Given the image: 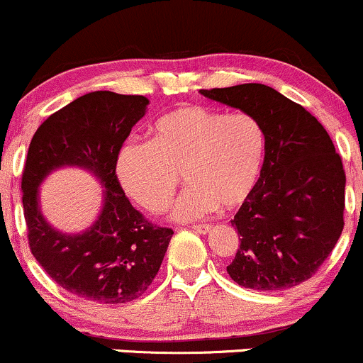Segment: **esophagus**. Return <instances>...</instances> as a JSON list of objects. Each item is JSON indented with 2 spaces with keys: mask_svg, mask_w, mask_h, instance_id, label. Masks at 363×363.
<instances>
[{
  "mask_svg": "<svg viewBox=\"0 0 363 363\" xmlns=\"http://www.w3.org/2000/svg\"><path fill=\"white\" fill-rule=\"evenodd\" d=\"M211 227H213V225H210V223H199V225H193V230L194 232H198V234H208V232L211 230Z\"/></svg>",
  "mask_w": 363,
  "mask_h": 363,
  "instance_id": "esophagus-1",
  "label": "esophagus"
}]
</instances>
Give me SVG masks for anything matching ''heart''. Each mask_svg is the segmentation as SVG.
I'll list each match as a JSON object with an SVG mask.
<instances>
[{
	"label": "heart",
	"mask_w": 363,
	"mask_h": 363,
	"mask_svg": "<svg viewBox=\"0 0 363 363\" xmlns=\"http://www.w3.org/2000/svg\"><path fill=\"white\" fill-rule=\"evenodd\" d=\"M264 153V131L252 116L186 106L158 118L150 141L124 143L116 174L150 213L167 210L184 176L191 187L172 215L187 222L242 205L259 181Z\"/></svg>",
	"instance_id": "1"
}]
</instances>
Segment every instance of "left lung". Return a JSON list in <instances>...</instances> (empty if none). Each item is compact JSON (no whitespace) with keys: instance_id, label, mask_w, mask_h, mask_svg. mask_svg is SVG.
<instances>
[{"instance_id":"8db88e82","label":"left lung","mask_w":363,"mask_h":363,"mask_svg":"<svg viewBox=\"0 0 363 363\" xmlns=\"http://www.w3.org/2000/svg\"><path fill=\"white\" fill-rule=\"evenodd\" d=\"M252 116L266 153L232 220L240 247L227 273L252 290H285L318 273L343 232L345 169L328 131L301 104L261 83L199 90Z\"/></svg>"}]
</instances>
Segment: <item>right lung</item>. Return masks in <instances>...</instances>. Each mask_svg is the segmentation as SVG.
Listing matches in <instances>:
<instances>
[{"instance_id": "add662e5", "label": "right lung", "mask_w": 363, "mask_h": 363, "mask_svg": "<svg viewBox=\"0 0 363 363\" xmlns=\"http://www.w3.org/2000/svg\"><path fill=\"white\" fill-rule=\"evenodd\" d=\"M143 95L99 90L82 95L37 128L22 174L30 252L57 285L99 303H124L152 285L174 230L158 227L129 203L116 174L119 148L147 112ZM78 164L101 179L104 208L83 235L66 236L43 220L36 191L51 169Z\"/></svg>"}]
</instances>
